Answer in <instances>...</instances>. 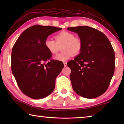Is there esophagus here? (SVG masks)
Segmentation results:
<instances>
[{
	"instance_id": "34e87169",
	"label": "esophagus",
	"mask_w": 124,
	"mask_h": 124,
	"mask_svg": "<svg viewBox=\"0 0 124 124\" xmlns=\"http://www.w3.org/2000/svg\"><path fill=\"white\" fill-rule=\"evenodd\" d=\"M63 64H64V66L65 67H67V62H64L63 63Z\"/></svg>"
}]
</instances>
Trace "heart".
Segmentation results:
<instances>
[{
  "mask_svg": "<svg viewBox=\"0 0 124 124\" xmlns=\"http://www.w3.org/2000/svg\"><path fill=\"white\" fill-rule=\"evenodd\" d=\"M55 40L47 38L45 41V46L50 53L56 54L60 46L62 47V52L54 56V59L61 61H65L73 55L80 53L83 47V43L79 38L75 37V35L68 31H62L55 36Z\"/></svg>",
  "mask_w": 124,
  "mask_h": 124,
  "instance_id": "b5f03b06",
  "label": "heart"
}]
</instances>
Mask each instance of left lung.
Returning <instances> with one entry per match:
<instances>
[{
  "label": "left lung",
  "mask_w": 124,
  "mask_h": 124,
  "mask_svg": "<svg viewBox=\"0 0 124 124\" xmlns=\"http://www.w3.org/2000/svg\"><path fill=\"white\" fill-rule=\"evenodd\" d=\"M82 41L80 54L68 62L73 89L87 99L100 96L109 87L115 68V55L107 36L88 26L68 28Z\"/></svg>",
  "instance_id": "obj_1"
}]
</instances>
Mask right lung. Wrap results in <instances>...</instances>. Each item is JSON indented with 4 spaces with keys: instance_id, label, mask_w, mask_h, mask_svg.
<instances>
[{
    "instance_id": "1",
    "label": "right lung",
    "mask_w": 124,
    "mask_h": 124,
    "mask_svg": "<svg viewBox=\"0 0 124 124\" xmlns=\"http://www.w3.org/2000/svg\"><path fill=\"white\" fill-rule=\"evenodd\" d=\"M61 30L52 26L35 25L23 31L13 47L12 73L20 90L31 98H44L55 88V79L64 64L51 59L52 54L46 48L45 41L49 35Z\"/></svg>"
}]
</instances>
